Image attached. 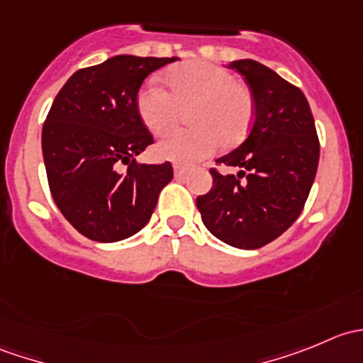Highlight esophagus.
Listing matches in <instances>:
<instances>
[{"label": "esophagus", "instance_id": "esophagus-1", "mask_svg": "<svg viewBox=\"0 0 363 363\" xmlns=\"http://www.w3.org/2000/svg\"><path fill=\"white\" fill-rule=\"evenodd\" d=\"M186 174H188V167H186V164H181V163L174 164V175H175V177H184Z\"/></svg>", "mask_w": 363, "mask_h": 363}]
</instances>
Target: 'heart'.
<instances>
[{"label":"heart","mask_w":363,"mask_h":363,"mask_svg":"<svg viewBox=\"0 0 363 363\" xmlns=\"http://www.w3.org/2000/svg\"><path fill=\"white\" fill-rule=\"evenodd\" d=\"M168 91L149 82L138 91L137 112L155 137H167L181 124L182 112L191 128L161 142L160 158L195 163L208 158L219 145L232 147L246 138L255 119L250 87L237 82L228 69L207 61H188L168 69Z\"/></svg>","instance_id":"heart-1"}]
</instances>
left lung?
Here are the masks:
<instances>
[{"instance_id":"8db88e82","label":"left lung","mask_w":363,"mask_h":363,"mask_svg":"<svg viewBox=\"0 0 363 363\" xmlns=\"http://www.w3.org/2000/svg\"><path fill=\"white\" fill-rule=\"evenodd\" d=\"M228 68L246 79L255 98L251 133L216 160L237 175L211 168L212 189L196 199L208 232L239 250H258L286 232L302 212L316 177L320 140L298 87L252 60Z\"/></svg>"}]
</instances>
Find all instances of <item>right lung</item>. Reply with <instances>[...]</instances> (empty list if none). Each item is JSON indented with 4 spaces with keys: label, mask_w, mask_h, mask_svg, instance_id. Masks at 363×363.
<instances>
[{
    "label": "right lung",
    "mask_w": 363,
    "mask_h": 363,
    "mask_svg": "<svg viewBox=\"0 0 363 363\" xmlns=\"http://www.w3.org/2000/svg\"><path fill=\"white\" fill-rule=\"evenodd\" d=\"M175 60L123 54L77 69L47 113L42 152L50 195L87 239L117 242L140 232L174 177L170 161L135 158L155 142L137 112L138 89L149 73Z\"/></svg>",
    "instance_id": "add662e5"
}]
</instances>
